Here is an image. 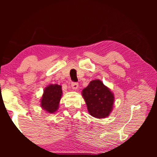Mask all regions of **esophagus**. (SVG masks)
Here are the masks:
<instances>
[{"label":"esophagus","mask_w":157,"mask_h":157,"mask_svg":"<svg viewBox=\"0 0 157 157\" xmlns=\"http://www.w3.org/2000/svg\"><path fill=\"white\" fill-rule=\"evenodd\" d=\"M78 86H79V84L77 83V82H72V83H71V87H72V89L74 90L78 89Z\"/></svg>","instance_id":"1"}]
</instances>
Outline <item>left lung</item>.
<instances>
[{
    "label": "left lung",
    "mask_w": 157,
    "mask_h": 157,
    "mask_svg": "<svg viewBox=\"0 0 157 157\" xmlns=\"http://www.w3.org/2000/svg\"><path fill=\"white\" fill-rule=\"evenodd\" d=\"M90 115L97 118H104L112 111L114 95L102 81L95 79L82 91Z\"/></svg>",
    "instance_id": "left-lung-1"
}]
</instances>
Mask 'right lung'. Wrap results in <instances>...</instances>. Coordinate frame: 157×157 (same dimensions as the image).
Masks as SVG:
<instances>
[{"mask_svg":"<svg viewBox=\"0 0 157 157\" xmlns=\"http://www.w3.org/2000/svg\"><path fill=\"white\" fill-rule=\"evenodd\" d=\"M62 95V86L58 84H50L44 89L41 100V106L48 113H54L58 109Z\"/></svg>","mask_w":157,"mask_h":157,"instance_id":"obj_1","label":"right lung"}]
</instances>
